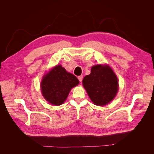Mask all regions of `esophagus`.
<instances>
[{"label": "esophagus", "mask_w": 154, "mask_h": 154, "mask_svg": "<svg viewBox=\"0 0 154 154\" xmlns=\"http://www.w3.org/2000/svg\"><path fill=\"white\" fill-rule=\"evenodd\" d=\"M78 79L80 82H82V79H83V76L82 75H80V76H79L78 77Z\"/></svg>", "instance_id": "34e87169"}]
</instances>
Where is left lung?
Here are the masks:
<instances>
[{
  "mask_svg": "<svg viewBox=\"0 0 154 154\" xmlns=\"http://www.w3.org/2000/svg\"><path fill=\"white\" fill-rule=\"evenodd\" d=\"M83 85L91 100L97 106H105L114 99L118 91V79L107 66L96 65L90 75L83 79Z\"/></svg>",
  "mask_w": 154,
  "mask_h": 154,
  "instance_id": "obj_1",
  "label": "left lung"
}]
</instances>
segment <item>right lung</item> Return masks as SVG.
I'll return each instance as SVG.
<instances>
[{
	"instance_id": "1",
	"label": "right lung",
	"mask_w": 154,
	"mask_h": 154,
	"mask_svg": "<svg viewBox=\"0 0 154 154\" xmlns=\"http://www.w3.org/2000/svg\"><path fill=\"white\" fill-rule=\"evenodd\" d=\"M79 83L75 75L61 66H57L44 77L41 82L42 93L48 102L60 106L67 99L71 88Z\"/></svg>"
}]
</instances>
